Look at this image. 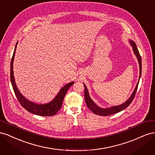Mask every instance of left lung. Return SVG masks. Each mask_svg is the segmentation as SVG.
I'll list each match as a JSON object with an SVG mask.
<instances>
[{
    "label": "left lung",
    "instance_id": "8db88e82",
    "mask_svg": "<svg viewBox=\"0 0 155 155\" xmlns=\"http://www.w3.org/2000/svg\"><path fill=\"white\" fill-rule=\"evenodd\" d=\"M129 43H130V46H132L133 52L138 59V61L139 63V67H140V76H139L138 81L137 83V85H136V87L134 88V91L133 92L132 94L130 95V96L129 97V98L125 102H124V104L119 105L112 106V107H110L108 108H101V107L98 106L97 104H96L95 102L91 99V97H90V95H89V93L88 91V89L87 88V86L85 85V83H83L84 87H85V100L86 104H87L88 109H90L92 112H93L94 113L97 114V115L107 116L117 113V112H119L121 110H124L125 109H126V108L130 104V103L133 101V98L135 96L136 92H137V91L139 81H140V77H141V74H142V59H141V57H140V55L139 54L138 50L137 48V45H136L134 42L130 39Z\"/></svg>",
    "mask_w": 155,
    "mask_h": 155
}]
</instances>
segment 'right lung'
Masks as SVG:
<instances>
[{
	"instance_id": "right-lung-1",
	"label": "right lung",
	"mask_w": 155,
	"mask_h": 155,
	"mask_svg": "<svg viewBox=\"0 0 155 155\" xmlns=\"http://www.w3.org/2000/svg\"><path fill=\"white\" fill-rule=\"evenodd\" d=\"M18 42L16 43L15 50L13 51V54L12 58L11 61V67H10V79L11 83L13 87V89L15 92V94L17 98V100L19 101L21 105L25 108V109L32 114L35 115L42 116H51L55 115L59 110L61 108L65 94L68 90V88L71 87L74 83V81L70 82L67 85H64L60 89L58 94L51 101L44 104H36L33 101H31L26 98L20 92L19 90L17 87L16 83L15 81V78L13 76V61L15 58V51L17 48V45Z\"/></svg>"
}]
</instances>
